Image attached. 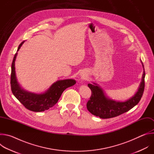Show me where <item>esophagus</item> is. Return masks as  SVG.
Returning a JSON list of instances; mask_svg holds the SVG:
<instances>
[{"mask_svg":"<svg viewBox=\"0 0 154 154\" xmlns=\"http://www.w3.org/2000/svg\"><path fill=\"white\" fill-rule=\"evenodd\" d=\"M86 75H87V74H86V72H81V74H80V76H81L82 78H85Z\"/></svg>","mask_w":154,"mask_h":154,"instance_id":"34e87169","label":"esophagus"}]
</instances>
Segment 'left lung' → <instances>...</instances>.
<instances>
[{
	"mask_svg": "<svg viewBox=\"0 0 154 154\" xmlns=\"http://www.w3.org/2000/svg\"><path fill=\"white\" fill-rule=\"evenodd\" d=\"M141 82L136 93L125 101L115 100L108 98L103 90L96 83H88V86L91 90L92 94L86 103V107L91 114L102 119H108L118 116L124 113L137 105L143 96L144 89L145 71L144 65Z\"/></svg>",
	"mask_w": 154,
	"mask_h": 154,
	"instance_id": "1",
	"label": "left lung"
}]
</instances>
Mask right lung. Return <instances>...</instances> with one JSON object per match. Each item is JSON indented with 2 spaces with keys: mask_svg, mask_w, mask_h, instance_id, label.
Segmentation results:
<instances>
[{
  "mask_svg": "<svg viewBox=\"0 0 154 154\" xmlns=\"http://www.w3.org/2000/svg\"><path fill=\"white\" fill-rule=\"evenodd\" d=\"M24 42L25 41L20 44L12 62L11 74V91L16 99L29 110L35 112H44L54 106L57 103L63 92L68 88L74 85L76 81L74 79L59 80L54 83L45 92L38 94L28 91L23 88L16 78L15 61L17 52Z\"/></svg>",
  "mask_w": 154,
  "mask_h": 154,
  "instance_id": "obj_1",
  "label": "right lung"
}]
</instances>
